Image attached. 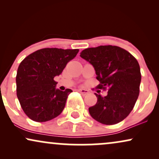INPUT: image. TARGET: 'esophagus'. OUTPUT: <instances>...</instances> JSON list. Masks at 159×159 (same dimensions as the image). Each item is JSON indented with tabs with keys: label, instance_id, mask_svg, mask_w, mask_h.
Listing matches in <instances>:
<instances>
[{
	"label": "esophagus",
	"instance_id": "1",
	"mask_svg": "<svg viewBox=\"0 0 159 159\" xmlns=\"http://www.w3.org/2000/svg\"><path fill=\"white\" fill-rule=\"evenodd\" d=\"M78 91L82 95H87L90 93V91H89L88 90H86V89H79Z\"/></svg>",
	"mask_w": 159,
	"mask_h": 159
}]
</instances>
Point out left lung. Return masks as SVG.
Masks as SVG:
<instances>
[{
  "mask_svg": "<svg viewBox=\"0 0 159 159\" xmlns=\"http://www.w3.org/2000/svg\"><path fill=\"white\" fill-rule=\"evenodd\" d=\"M81 57L94 67L97 88L107 90L102 97L96 94L97 102L89 107L94 120L114 125L126 118L139 96L141 74L139 63L129 52L115 45H100L83 50Z\"/></svg>",
  "mask_w": 159,
  "mask_h": 159,
  "instance_id": "8db88e82",
  "label": "left lung"
}]
</instances>
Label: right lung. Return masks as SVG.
I'll list each match as a JSON object with an SVG mask.
<instances>
[{"instance_id": "1", "label": "right lung", "mask_w": 159, "mask_h": 159, "mask_svg": "<svg viewBox=\"0 0 159 159\" xmlns=\"http://www.w3.org/2000/svg\"><path fill=\"white\" fill-rule=\"evenodd\" d=\"M78 52V49L42 48L21 62L16 75V94L30 120L42 123L61 114L72 90L56 89L54 78L62 73Z\"/></svg>"}]
</instances>
